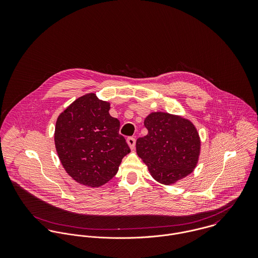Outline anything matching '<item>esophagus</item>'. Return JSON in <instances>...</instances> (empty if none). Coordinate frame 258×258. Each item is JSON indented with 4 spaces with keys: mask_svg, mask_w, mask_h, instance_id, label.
Wrapping results in <instances>:
<instances>
[{
    "mask_svg": "<svg viewBox=\"0 0 258 258\" xmlns=\"http://www.w3.org/2000/svg\"><path fill=\"white\" fill-rule=\"evenodd\" d=\"M127 143H128L129 147L131 148V149H134L136 140H135L134 137H128V138H127Z\"/></svg>",
    "mask_w": 258,
    "mask_h": 258,
    "instance_id": "esophagus-1",
    "label": "esophagus"
}]
</instances>
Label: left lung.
Masks as SVG:
<instances>
[{
	"label": "left lung",
	"instance_id": "left-lung-1",
	"mask_svg": "<svg viewBox=\"0 0 258 258\" xmlns=\"http://www.w3.org/2000/svg\"><path fill=\"white\" fill-rule=\"evenodd\" d=\"M148 134L136 141L138 156L159 183L174 184L195 169L200 154V137L184 118L154 112L144 121Z\"/></svg>",
	"mask_w": 258,
	"mask_h": 258
}]
</instances>
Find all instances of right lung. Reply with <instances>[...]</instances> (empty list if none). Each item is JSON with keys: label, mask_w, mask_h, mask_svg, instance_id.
Listing matches in <instances>:
<instances>
[{"label": "right lung", "mask_w": 258, "mask_h": 258, "mask_svg": "<svg viewBox=\"0 0 258 258\" xmlns=\"http://www.w3.org/2000/svg\"><path fill=\"white\" fill-rule=\"evenodd\" d=\"M109 109L108 102L90 93L76 99L57 118L56 152L68 174L79 184L95 187L107 183L130 153L119 134L120 122Z\"/></svg>", "instance_id": "add662e5"}]
</instances>
